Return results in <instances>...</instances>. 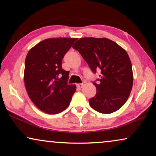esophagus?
<instances>
[{"instance_id": "obj_1", "label": "esophagus", "mask_w": 156, "mask_h": 156, "mask_svg": "<svg viewBox=\"0 0 156 156\" xmlns=\"http://www.w3.org/2000/svg\"><path fill=\"white\" fill-rule=\"evenodd\" d=\"M83 86H84V84L83 83H79V84H76V87H77V88L78 89H82V88L83 87Z\"/></svg>"}]
</instances>
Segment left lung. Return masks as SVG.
Listing matches in <instances>:
<instances>
[{
    "label": "left lung",
    "instance_id": "8db88e82",
    "mask_svg": "<svg viewBox=\"0 0 156 156\" xmlns=\"http://www.w3.org/2000/svg\"><path fill=\"white\" fill-rule=\"evenodd\" d=\"M77 50L93 73L101 69L100 83L89 100L90 107L104 114L117 111L128 99L133 85L132 63L126 51L107 38L83 37L72 46Z\"/></svg>",
    "mask_w": 156,
    "mask_h": 156
}]
</instances>
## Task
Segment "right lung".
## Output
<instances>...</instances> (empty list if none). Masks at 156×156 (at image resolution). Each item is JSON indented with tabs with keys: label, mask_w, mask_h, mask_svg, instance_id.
Listing matches in <instances>:
<instances>
[{
	"label": "right lung",
	"mask_w": 156,
	"mask_h": 156,
	"mask_svg": "<svg viewBox=\"0 0 156 156\" xmlns=\"http://www.w3.org/2000/svg\"><path fill=\"white\" fill-rule=\"evenodd\" d=\"M77 38H49L28 52L24 80L29 97L39 110L58 114L69 106L75 84H68L69 72L62 68V59Z\"/></svg>",
	"instance_id": "1"
}]
</instances>
